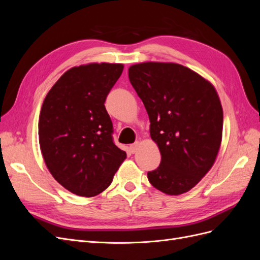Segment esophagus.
I'll return each mask as SVG.
<instances>
[{"mask_svg": "<svg viewBox=\"0 0 260 260\" xmlns=\"http://www.w3.org/2000/svg\"><path fill=\"white\" fill-rule=\"evenodd\" d=\"M139 147H140V143L137 142L135 144H132L129 146V151L131 154H136L138 151H139Z\"/></svg>", "mask_w": 260, "mask_h": 260, "instance_id": "esophagus-1", "label": "esophagus"}]
</instances>
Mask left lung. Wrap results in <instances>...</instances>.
<instances>
[{
	"mask_svg": "<svg viewBox=\"0 0 260 260\" xmlns=\"http://www.w3.org/2000/svg\"><path fill=\"white\" fill-rule=\"evenodd\" d=\"M129 80L161 155L148 181L168 195L190 191L215 164L221 145L223 111L215 86L190 68L161 61L131 65Z\"/></svg>",
	"mask_w": 260,
	"mask_h": 260,
	"instance_id": "8db88e82",
	"label": "left lung"
}]
</instances>
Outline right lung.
Instances as JSON below:
<instances>
[{"instance_id": "add662e5", "label": "right lung", "mask_w": 260, "mask_h": 260, "mask_svg": "<svg viewBox=\"0 0 260 260\" xmlns=\"http://www.w3.org/2000/svg\"><path fill=\"white\" fill-rule=\"evenodd\" d=\"M123 64L90 62L68 69L46 94L39 143L51 175L66 190L92 198L111 185L127 154L112 138L107 94Z\"/></svg>"}]
</instances>
